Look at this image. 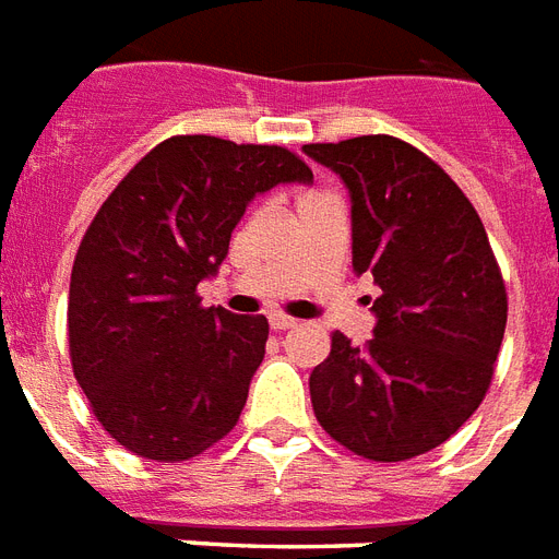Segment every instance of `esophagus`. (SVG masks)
<instances>
[{"mask_svg": "<svg viewBox=\"0 0 559 559\" xmlns=\"http://www.w3.org/2000/svg\"><path fill=\"white\" fill-rule=\"evenodd\" d=\"M294 325H297V320H292V317L271 314V329H274V332H288Z\"/></svg>", "mask_w": 559, "mask_h": 559, "instance_id": "esophagus-1", "label": "esophagus"}]
</instances>
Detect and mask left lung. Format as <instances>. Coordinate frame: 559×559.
<instances>
[{
  "instance_id": "1",
  "label": "left lung",
  "mask_w": 559,
  "mask_h": 559,
  "mask_svg": "<svg viewBox=\"0 0 559 559\" xmlns=\"http://www.w3.org/2000/svg\"><path fill=\"white\" fill-rule=\"evenodd\" d=\"M352 199V265L374 276V337L332 352L308 378L334 441L404 462L462 427L493 378L508 323L506 280L479 213L432 158L392 135L306 144Z\"/></svg>"
}]
</instances>
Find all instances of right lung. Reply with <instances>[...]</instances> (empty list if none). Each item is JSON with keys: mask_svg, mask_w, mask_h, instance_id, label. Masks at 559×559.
Returning <instances> with one entry per match:
<instances>
[{"mask_svg": "<svg viewBox=\"0 0 559 559\" xmlns=\"http://www.w3.org/2000/svg\"><path fill=\"white\" fill-rule=\"evenodd\" d=\"M285 146L176 135L129 169L78 248L71 369L103 430L155 462H187L234 430L265 357L267 320L204 308L253 195L311 181Z\"/></svg>", "mask_w": 559, "mask_h": 559, "instance_id": "1", "label": "right lung"}]
</instances>
